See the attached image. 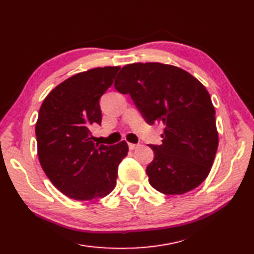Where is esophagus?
<instances>
[{
    "label": "esophagus",
    "instance_id": "esophagus-1",
    "mask_svg": "<svg viewBox=\"0 0 254 254\" xmlns=\"http://www.w3.org/2000/svg\"><path fill=\"white\" fill-rule=\"evenodd\" d=\"M138 147H139L138 144H131V142H129V144H128L129 150H135V149H137Z\"/></svg>",
    "mask_w": 254,
    "mask_h": 254
}]
</instances>
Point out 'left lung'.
I'll list each match as a JSON object with an SVG mask.
<instances>
[{
	"mask_svg": "<svg viewBox=\"0 0 254 254\" xmlns=\"http://www.w3.org/2000/svg\"><path fill=\"white\" fill-rule=\"evenodd\" d=\"M115 88L129 94L149 125H164L161 145H149L154 159L149 183L159 192L178 195L208 176L218 149L216 112L196 78L173 65L134 63L122 67Z\"/></svg>",
	"mask_w": 254,
	"mask_h": 254,
	"instance_id": "1",
	"label": "left lung"
}]
</instances>
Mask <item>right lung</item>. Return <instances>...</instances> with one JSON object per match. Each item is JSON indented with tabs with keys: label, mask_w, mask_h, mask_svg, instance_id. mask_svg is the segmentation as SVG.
<instances>
[{
	"label": "right lung",
	"mask_w": 254,
	"mask_h": 254,
	"mask_svg": "<svg viewBox=\"0 0 254 254\" xmlns=\"http://www.w3.org/2000/svg\"><path fill=\"white\" fill-rule=\"evenodd\" d=\"M119 66L89 69L57 86L44 100L35 126L37 153L45 174L58 190L77 200L102 198L112 192L118 166L128 148L94 144L90 127L101 125V96Z\"/></svg>",
	"instance_id": "obj_1"
}]
</instances>
